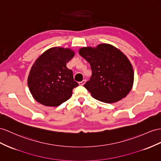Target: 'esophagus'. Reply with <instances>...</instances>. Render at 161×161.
<instances>
[{
  "label": "esophagus",
  "mask_w": 161,
  "mask_h": 161,
  "mask_svg": "<svg viewBox=\"0 0 161 161\" xmlns=\"http://www.w3.org/2000/svg\"><path fill=\"white\" fill-rule=\"evenodd\" d=\"M86 80H84L83 81H81L79 82V85H80V86H83V85H84V84L86 83Z\"/></svg>",
  "instance_id": "obj_1"
}]
</instances>
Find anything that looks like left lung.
I'll return each mask as SVG.
<instances>
[{
  "label": "left lung",
  "mask_w": 161,
  "mask_h": 161,
  "mask_svg": "<svg viewBox=\"0 0 161 161\" xmlns=\"http://www.w3.org/2000/svg\"><path fill=\"white\" fill-rule=\"evenodd\" d=\"M79 53L90 64L92 76L84 85L95 99L113 103L125 98L133 87L134 71L128 58L113 45L86 47Z\"/></svg>",
  "instance_id": "1"
}]
</instances>
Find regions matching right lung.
<instances>
[{"mask_svg": "<svg viewBox=\"0 0 161 161\" xmlns=\"http://www.w3.org/2000/svg\"><path fill=\"white\" fill-rule=\"evenodd\" d=\"M74 54L71 49L55 47L36 59L28 77V88L36 101L45 106L57 107L71 97L78 84L67 63Z\"/></svg>", "mask_w": 161, "mask_h": 161, "instance_id": "obj_1", "label": "right lung"}]
</instances>
